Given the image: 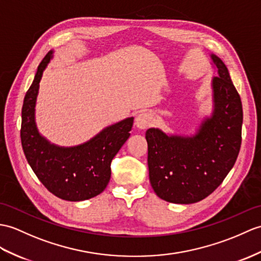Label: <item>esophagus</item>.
<instances>
[{"mask_svg": "<svg viewBox=\"0 0 261 261\" xmlns=\"http://www.w3.org/2000/svg\"><path fill=\"white\" fill-rule=\"evenodd\" d=\"M135 123H136L137 128L144 130V129H147L151 123H152V117H151L150 114L147 112H142L140 114H138Z\"/></svg>", "mask_w": 261, "mask_h": 261, "instance_id": "esophagus-1", "label": "esophagus"}]
</instances>
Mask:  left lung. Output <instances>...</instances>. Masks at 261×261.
<instances>
[{
  "label": "left lung",
  "mask_w": 261,
  "mask_h": 261,
  "mask_svg": "<svg viewBox=\"0 0 261 261\" xmlns=\"http://www.w3.org/2000/svg\"><path fill=\"white\" fill-rule=\"evenodd\" d=\"M218 70L213 79L214 111L196 135L145 132L149 179L155 195L172 203H195L213 193L231 170L241 145L242 105L226 64L211 54Z\"/></svg>",
  "instance_id": "left-lung-1"
}]
</instances>
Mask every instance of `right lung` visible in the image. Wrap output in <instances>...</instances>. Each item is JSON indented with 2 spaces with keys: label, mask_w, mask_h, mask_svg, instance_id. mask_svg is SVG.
I'll return each mask as SVG.
<instances>
[{
  "label": "right lung",
  "mask_w": 261,
  "mask_h": 261,
  "mask_svg": "<svg viewBox=\"0 0 261 261\" xmlns=\"http://www.w3.org/2000/svg\"><path fill=\"white\" fill-rule=\"evenodd\" d=\"M53 57L48 52L40 63L22 107L21 142L33 172L46 189L60 199L83 201L106 189L111 161L130 137L133 118L107 126L91 140L75 147H59L40 135L35 123V103L40 81Z\"/></svg>",
  "instance_id": "right-lung-1"
}]
</instances>
